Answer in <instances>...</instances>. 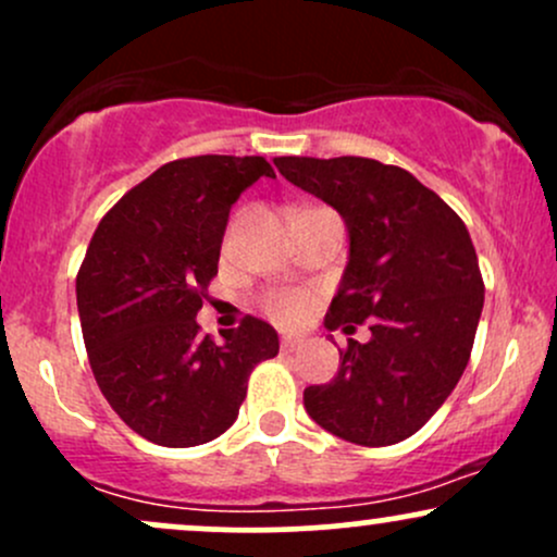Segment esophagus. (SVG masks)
Listing matches in <instances>:
<instances>
[{"label":"esophagus","mask_w":557,"mask_h":557,"mask_svg":"<svg viewBox=\"0 0 557 557\" xmlns=\"http://www.w3.org/2000/svg\"><path fill=\"white\" fill-rule=\"evenodd\" d=\"M280 345H283V350H296L304 345V337L298 335H283V341H280Z\"/></svg>","instance_id":"obj_1"}]
</instances>
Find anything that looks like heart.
I'll return each instance as SVG.
<instances>
[{"label": "heart", "instance_id": "1", "mask_svg": "<svg viewBox=\"0 0 557 557\" xmlns=\"http://www.w3.org/2000/svg\"><path fill=\"white\" fill-rule=\"evenodd\" d=\"M267 309H270V314L277 319H293L300 314V309H304V300L298 296H290V293H283V296H272L267 300Z\"/></svg>", "mask_w": 557, "mask_h": 557}]
</instances>
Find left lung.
<instances>
[{
	"mask_svg": "<svg viewBox=\"0 0 557 557\" xmlns=\"http://www.w3.org/2000/svg\"><path fill=\"white\" fill-rule=\"evenodd\" d=\"M280 175L322 198L348 230V264L324 327L369 319L327 385L304 389L306 413L348 443L411 437L461 380L484 306L461 216L411 172L363 157H277Z\"/></svg>",
	"mask_w": 557,
	"mask_h": 557,
	"instance_id": "left-lung-1",
	"label": "left lung"
}]
</instances>
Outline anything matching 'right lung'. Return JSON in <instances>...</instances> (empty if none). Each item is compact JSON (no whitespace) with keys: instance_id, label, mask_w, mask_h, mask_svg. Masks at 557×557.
<instances>
[{"instance_id":"add662e5","label":"right lung","mask_w":557,"mask_h":557,"mask_svg":"<svg viewBox=\"0 0 557 557\" xmlns=\"http://www.w3.org/2000/svg\"><path fill=\"white\" fill-rule=\"evenodd\" d=\"M259 177H274L264 157L175 159L127 190L88 243L75 296L91 372L149 443L220 437L238 419L251 369L277 356V332L257 317L222 332V343L196 322L230 209Z\"/></svg>"}]
</instances>
